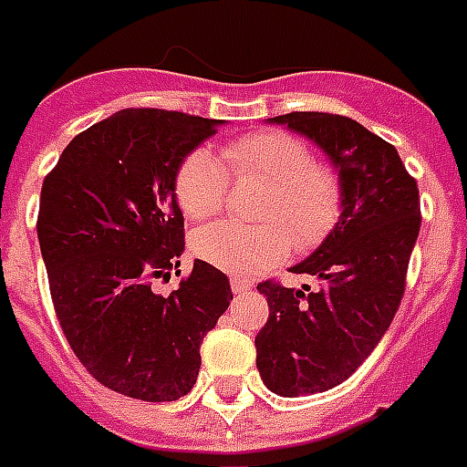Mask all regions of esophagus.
Instances as JSON below:
<instances>
[{"label":"esophagus","mask_w":467,"mask_h":467,"mask_svg":"<svg viewBox=\"0 0 467 467\" xmlns=\"http://www.w3.org/2000/svg\"><path fill=\"white\" fill-rule=\"evenodd\" d=\"M230 286H233L234 294H244V291L252 289V284H249V281L237 279V276H233V279H230Z\"/></svg>","instance_id":"34e87169"}]
</instances>
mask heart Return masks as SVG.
<instances>
[{"label":"heart","mask_w":467,"mask_h":467,"mask_svg":"<svg viewBox=\"0 0 467 467\" xmlns=\"http://www.w3.org/2000/svg\"><path fill=\"white\" fill-rule=\"evenodd\" d=\"M234 178L269 183L257 208L259 225L215 223L193 237L198 259L230 274H257L289 257L291 247H318L340 220L343 186L311 144L289 131L266 130L234 139L223 151ZM230 174L210 149H193L176 173V198L188 218L208 220L225 208Z\"/></svg>","instance_id":"1"}]
</instances>
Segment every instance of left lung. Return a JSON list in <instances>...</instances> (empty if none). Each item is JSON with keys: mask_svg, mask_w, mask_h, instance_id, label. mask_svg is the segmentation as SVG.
Returning a JSON list of instances; mask_svg holds the SVG:
<instances>
[{"mask_svg": "<svg viewBox=\"0 0 467 467\" xmlns=\"http://www.w3.org/2000/svg\"><path fill=\"white\" fill-rule=\"evenodd\" d=\"M318 144L336 166L343 210L311 257L291 266L320 286L262 281L269 320L254 337L262 382L279 397H304L345 382L389 328L421 227L416 181L389 141L350 117L291 112L274 117Z\"/></svg>", "mask_w": 467, "mask_h": 467, "instance_id": "obj_1", "label": "left lung"}]
</instances>
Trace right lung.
I'll return each mask as SVG.
<instances>
[{
	"instance_id": "add662e5",
	"label": "right lung",
	"mask_w": 467,
	"mask_h": 467,
	"mask_svg": "<svg viewBox=\"0 0 467 467\" xmlns=\"http://www.w3.org/2000/svg\"><path fill=\"white\" fill-rule=\"evenodd\" d=\"M218 124L119 109L80 131L41 188L36 230L60 328L83 368L131 400L193 389L202 337L233 301L225 274L202 259L169 296L151 289L186 247L178 166Z\"/></svg>"
}]
</instances>
